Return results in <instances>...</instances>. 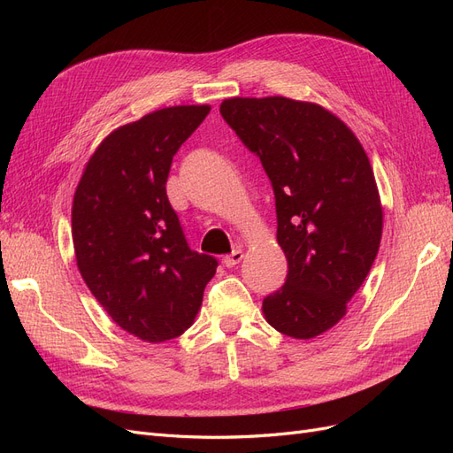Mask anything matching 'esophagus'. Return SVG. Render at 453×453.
Wrapping results in <instances>:
<instances>
[{
  "label": "esophagus",
  "instance_id": "esophagus-1",
  "mask_svg": "<svg viewBox=\"0 0 453 453\" xmlns=\"http://www.w3.org/2000/svg\"><path fill=\"white\" fill-rule=\"evenodd\" d=\"M242 258H243V251H242V250H234V251H232L230 255H226V257L223 258V263H225V266L232 268V266L240 265V260H242Z\"/></svg>",
  "mask_w": 453,
  "mask_h": 453
}]
</instances>
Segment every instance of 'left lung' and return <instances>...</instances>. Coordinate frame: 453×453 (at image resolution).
Segmentation results:
<instances>
[{"label":"left lung","instance_id":"1","mask_svg":"<svg viewBox=\"0 0 453 453\" xmlns=\"http://www.w3.org/2000/svg\"><path fill=\"white\" fill-rule=\"evenodd\" d=\"M221 115L268 173L289 273L265 319L310 340L333 328L380 250L383 210L372 166L344 120L285 96L228 98Z\"/></svg>","mask_w":453,"mask_h":453}]
</instances>
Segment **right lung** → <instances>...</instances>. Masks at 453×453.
Masks as SVG:
<instances>
[{
  "label": "right lung",
  "instance_id": "obj_1",
  "mask_svg": "<svg viewBox=\"0 0 453 453\" xmlns=\"http://www.w3.org/2000/svg\"><path fill=\"white\" fill-rule=\"evenodd\" d=\"M211 105H173L105 135L72 205L77 268L122 331L150 344L195 323L217 260L193 251L166 195L173 155Z\"/></svg>",
  "mask_w": 453,
  "mask_h": 453
}]
</instances>
